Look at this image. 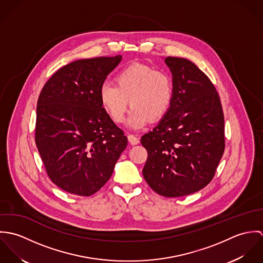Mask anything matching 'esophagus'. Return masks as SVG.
Masks as SVG:
<instances>
[{
	"instance_id": "esophagus-1",
	"label": "esophagus",
	"mask_w": 263,
	"mask_h": 263,
	"mask_svg": "<svg viewBox=\"0 0 263 263\" xmlns=\"http://www.w3.org/2000/svg\"><path fill=\"white\" fill-rule=\"evenodd\" d=\"M127 139H128V142L130 143V145H138V144L140 143L139 138H137V137L134 136V135H128V136H127Z\"/></svg>"
}]
</instances>
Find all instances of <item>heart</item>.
<instances>
[{
	"label": "heart",
	"mask_w": 263,
	"mask_h": 263,
	"mask_svg": "<svg viewBox=\"0 0 263 263\" xmlns=\"http://www.w3.org/2000/svg\"><path fill=\"white\" fill-rule=\"evenodd\" d=\"M115 81L116 85L105 82L99 89L100 103L114 122L123 121L128 101L132 110L127 124L133 128L161 119L170 108L173 83L167 73L132 64L117 73Z\"/></svg>",
	"instance_id": "1"
}]
</instances>
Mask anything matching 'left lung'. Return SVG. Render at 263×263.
Wrapping results in <instances>:
<instances>
[{"label": "left lung", "instance_id": "left-lung-1", "mask_svg": "<svg viewBox=\"0 0 263 263\" xmlns=\"http://www.w3.org/2000/svg\"><path fill=\"white\" fill-rule=\"evenodd\" d=\"M173 98L167 113L142 139L148 151L143 175L150 187L178 197L205 187L225 150L219 94L202 71L182 58L168 57Z\"/></svg>", "mask_w": 263, "mask_h": 263}]
</instances>
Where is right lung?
<instances>
[{
  "label": "right lung",
  "instance_id": "right-lung-1",
  "mask_svg": "<svg viewBox=\"0 0 263 263\" xmlns=\"http://www.w3.org/2000/svg\"><path fill=\"white\" fill-rule=\"evenodd\" d=\"M122 57L78 60L61 68L38 97L35 143L51 181L81 196L111 177L127 138L103 109L99 89Z\"/></svg>",
  "mask_w": 263,
  "mask_h": 263
}]
</instances>
